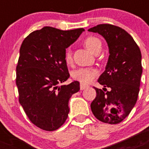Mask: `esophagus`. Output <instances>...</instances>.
I'll use <instances>...</instances> for the list:
<instances>
[{
    "label": "esophagus",
    "mask_w": 149,
    "mask_h": 149,
    "mask_svg": "<svg viewBox=\"0 0 149 149\" xmlns=\"http://www.w3.org/2000/svg\"><path fill=\"white\" fill-rule=\"evenodd\" d=\"M88 86H86V85H84V84H81V86H80V88H81V90H84V89H85L86 88H87Z\"/></svg>",
    "instance_id": "34e87169"
}]
</instances>
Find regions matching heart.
Here are the masks:
<instances>
[{
	"label": "heart",
	"instance_id": "1",
	"mask_svg": "<svg viewBox=\"0 0 149 149\" xmlns=\"http://www.w3.org/2000/svg\"><path fill=\"white\" fill-rule=\"evenodd\" d=\"M84 45L88 50L94 54L97 50L101 49V42L98 38L95 36H89L84 40ZM65 61L67 64L72 63V55L70 50H67L65 54ZM98 72L93 68H81L74 71L72 77L74 80L79 81L83 84H89L97 75Z\"/></svg>",
	"mask_w": 149,
	"mask_h": 149
}]
</instances>
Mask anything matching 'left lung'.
<instances>
[{"mask_svg": "<svg viewBox=\"0 0 149 149\" xmlns=\"http://www.w3.org/2000/svg\"><path fill=\"white\" fill-rule=\"evenodd\" d=\"M88 31L104 38L110 54L98 80L104 88L94 87L97 95L91 110L101 122L118 124L129 115L137 101L143 72L141 51L132 36L121 27L105 24Z\"/></svg>", "mask_w": 149, "mask_h": 149, "instance_id": "left-lung-1", "label": "left lung"}]
</instances>
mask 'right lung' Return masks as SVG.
Here are the masks:
<instances>
[{
  "label": "right lung",
  "mask_w": 149,
  "mask_h": 149,
  "mask_svg": "<svg viewBox=\"0 0 149 149\" xmlns=\"http://www.w3.org/2000/svg\"><path fill=\"white\" fill-rule=\"evenodd\" d=\"M84 31L44 27L29 34L21 45L16 67L19 102L31 122L45 131L63 125L69 113V99L80 90L77 81L60 84L70 77L65 49Z\"/></svg>",
  "instance_id": "right-lung-1"
}]
</instances>
